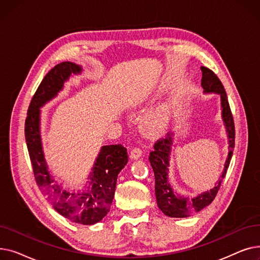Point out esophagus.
Instances as JSON below:
<instances>
[{
  "label": "esophagus",
  "instance_id": "esophagus-1",
  "mask_svg": "<svg viewBox=\"0 0 260 260\" xmlns=\"http://www.w3.org/2000/svg\"><path fill=\"white\" fill-rule=\"evenodd\" d=\"M142 155V151L140 147H134L131 152V158L132 159H139Z\"/></svg>",
  "mask_w": 260,
  "mask_h": 260
}]
</instances>
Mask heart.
I'll return each instance as SVG.
<instances>
[{"label":"heart","instance_id":"1","mask_svg":"<svg viewBox=\"0 0 260 260\" xmlns=\"http://www.w3.org/2000/svg\"><path fill=\"white\" fill-rule=\"evenodd\" d=\"M160 122H161V115H160V113L156 112V113L152 114L151 116L147 117L146 125L151 129H154V128H157L159 126Z\"/></svg>","mask_w":260,"mask_h":260}]
</instances>
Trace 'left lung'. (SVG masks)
<instances>
[{"instance_id": "left-lung-1", "label": "left lung", "mask_w": 260, "mask_h": 260, "mask_svg": "<svg viewBox=\"0 0 260 260\" xmlns=\"http://www.w3.org/2000/svg\"><path fill=\"white\" fill-rule=\"evenodd\" d=\"M202 79L201 86L204 93L214 92L220 95L221 101V116L224 122V126L226 128L228 138H229V154L225 160L224 170L222 175L218 181L215 183V186L210 190H207L202 194L194 198H186L183 196L177 195L171 184L169 182V167H170V155L172 152L173 145V135L168 134L166 138L157 140L154 145V151L149 154V162L154 171L155 175V194L157 199V204L162 213L175 218H184L192 214L201 211L215 199L218 190L220 188L221 182L225 177L228 168L230 166V161L233 155V148L235 146V126L234 120L232 116L230 104L228 101L226 92L221 83V81L209 68L201 66Z\"/></svg>"}]
</instances>
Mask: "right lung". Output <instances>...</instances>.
Segmentation results:
<instances>
[{
	"mask_svg": "<svg viewBox=\"0 0 260 260\" xmlns=\"http://www.w3.org/2000/svg\"><path fill=\"white\" fill-rule=\"evenodd\" d=\"M82 67L72 62L57 64L41 82L27 112L25 139L31 161L35 179L53 209L67 219L80 224L101 221L111 209L118 174L128 161L126 148L121 144L104 145L88 176L87 188L82 193L64 189L52 178L44 158L40 132L41 107L63 89L71 75H78Z\"/></svg>",
	"mask_w": 260,
	"mask_h": 260,
	"instance_id": "add662e5",
	"label": "right lung"
}]
</instances>
